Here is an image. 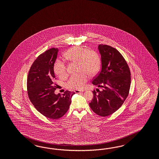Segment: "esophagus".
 <instances>
[{"label":"esophagus","mask_w":159,"mask_h":159,"mask_svg":"<svg viewBox=\"0 0 159 159\" xmlns=\"http://www.w3.org/2000/svg\"><path fill=\"white\" fill-rule=\"evenodd\" d=\"M84 91V90H76L75 92L76 93H82V92H83Z\"/></svg>","instance_id":"esophagus-1"}]
</instances>
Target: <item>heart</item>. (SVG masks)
I'll return each mask as SVG.
<instances>
[{"label":"heart","mask_w":159,"mask_h":159,"mask_svg":"<svg viewBox=\"0 0 159 159\" xmlns=\"http://www.w3.org/2000/svg\"><path fill=\"white\" fill-rule=\"evenodd\" d=\"M65 58L71 62L79 63L80 72H83L70 77L66 83V87L71 90H80L84 88L89 76L94 75L100 69L101 62L98 55L94 51L76 47L68 50L65 54ZM54 72L60 78H65L67 75L65 63L57 60L53 66Z\"/></svg>","instance_id":"obj_1"}]
</instances>
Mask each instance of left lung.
<instances>
[{
    "mask_svg": "<svg viewBox=\"0 0 159 159\" xmlns=\"http://www.w3.org/2000/svg\"><path fill=\"white\" fill-rule=\"evenodd\" d=\"M101 71L92 84L99 87L93 91L89 103L91 109L101 116H110L118 110L128 96L130 86V72L125 59L116 48L100 44Z\"/></svg>",
    "mask_w": 159,
    "mask_h": 159,
    "instance_id": "8db88e82",
    "label": "left lung"
}]
</instances>
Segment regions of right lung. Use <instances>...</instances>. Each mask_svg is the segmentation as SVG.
I'll list each match as a JSON object with an SVG mask.
<instances>
[{
    "label": "right lung",
    "mask_w": 159,
    "mask_h": 159,
    "mask_svg": "<svg viewBox=\"0 0 159 159\" xmlns=\"http://www.w3.org/2000/svg\"><path fill=\"white\" fill-rule=\"evenodd\" d=\"M58 49L52 48L39 55L29 70L27 92L34 107L41 114L52 120L64 116L69 108L72 96L75 93L66 90L64 94H55L57 79L53 66L58 55Z\"/></svg>",
    "instance_id": "1"
}]
</instances>
